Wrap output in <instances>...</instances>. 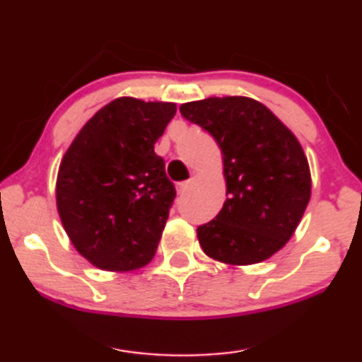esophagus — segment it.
<instances>
[{"instance_id": "obj_1", "label": "esophagus", "mask_w": 362, "mask_h": 362, "mask_svg": "<svg viewBox=\"0 0 362 362\" xmlns=\"http://www.w3.org/2000/svg\"><path fill=\"white\" fill-rule=\"evenodd\" d=\"M190 188H192V182L190 180L177 183V193H179V195H183V193H187L188 190H190Z\"/></svg>"}]
</instances>
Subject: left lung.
<instances>
[{"instance_id":"obj_1","label":"left lung","mask_w":362,"mask_h":362,"mask_svg":"<svg viewBox=\"0 0 362 362\" xmlns=\"http://www.w3.org/2000/svg\"><path fill=\"white\" fill-rule=\"evenodd\" d=\"M180 113L215 137L223 154L226 202L197 228L215 261L247 266L266 261L292 238L308 205V160L292 131L246 96L190 101Z\"/></svg>"}]
</instances>
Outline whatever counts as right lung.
Masks as SVG:
<instances>
[{"instance_id": "add662e5", "label": "right lung", "mask_w": 362, "mask_h": 362, "mask_svg": "<svg viewBox=\"0 0 362 362\" xmlns=\"http://www.w3.org/2000/svg\"><path fill=\"white\" fill-rule=\"evenodd\" d=\"M175 111V103L116 98L60 162V220L75 249L103 271H134L154 257L175 198L154 144Z\"/></svg>"}]
</instances>
